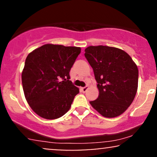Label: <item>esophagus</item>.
<instances>
[{
    "label": "esophagus",
    "mask_w": 157,
    "mask_h": 157,
    "mask_svg": "<svg viewBox=\"0 0 157 157\" xmlns=\"http://www.w3.org/2000/svg\"><path fill=\"white\" fill-rule=\"evenodd\" d=\"M88 89H89V86H85V87L81 88V90H82V92H86V91L88 90Z\"/></svg>",
    "instance_id": "esophagus-1"
}]
</instances>
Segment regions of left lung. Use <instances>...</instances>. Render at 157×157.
Instances as JSON below:
<instances>
[{
  "instance_id": "1",
  "label": "left lung",
  "mask_w": 157,
  "mask_h": 157,
  "mask_svg": "<svg viewBox=\"0 0 157 157\" xmlns=\"http://www.w3.org/2000/svg\"><path fill=\"white\" fill-rule=\"evenodd\" d=\"M85 57L93 68L99 90L97 99L90 104L105 117L121 115L137 91V66L125 51L111 46H89Z\"/></svg>"
}]
</instances>
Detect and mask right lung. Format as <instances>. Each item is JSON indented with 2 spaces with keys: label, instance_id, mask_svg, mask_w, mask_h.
Wrapping results in <instances>:
<instances>
[{
  "label": "right lung",
  "instance_id": "right-lung-1",
  "mask_svg": "<svg viewBox=\"0 0 157 157\" xmlns=\"http://www.w3.org/2000/svg\"><path fill=\"white\" fill-rule=\"evenodd\" d=\"M80 52V47L48 44L27 56L23 89L27 102L38 116L55 120L70 109L79 89L69 80V71Z\"/></svg>",
  "mask_w": 157,
  "mask_h": 157
}]
</instances>
